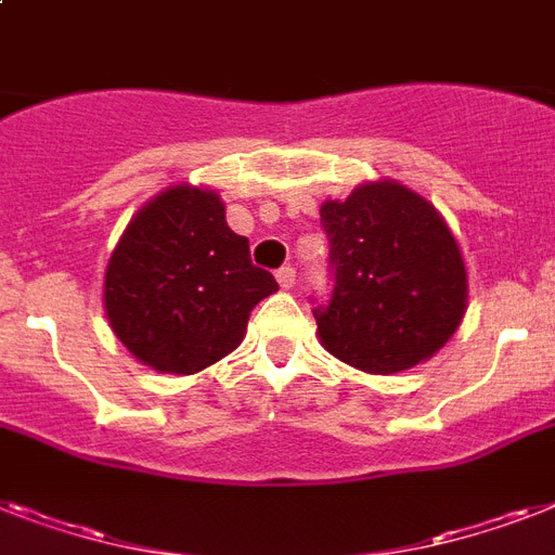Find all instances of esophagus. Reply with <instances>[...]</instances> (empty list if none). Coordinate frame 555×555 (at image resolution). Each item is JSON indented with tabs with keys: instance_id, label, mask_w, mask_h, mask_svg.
Masks as SVG:
<instances>
[{
	"instance_id": "esophagus-1",
	"label": "esophagus",
	"mask_w": 555,
	"mask_h": 555,
	"mask_svg": "<svg viewBox=\"0 0 555 555\" xmlns=\"http://www.w3.org/2000/svg\"><path fill=\"white\" fill-rule=\"evenodd\" d=\"M276 282L282 291H291L293 285H296V270L291 268V264H285V268L276 270Z\"/></svg>"
}]
</instances>
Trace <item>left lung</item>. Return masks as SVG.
Masks as SVG:
<instances>
[{"label":"left lung","mask_w":555,"mask_h":555,"mask_svg":"<svg viewBox=\"0 0 555 555\" xmlns=\"http://www.w3.org/2000/svg\"><path fill=\"white\" fill-rule=\"evenodd\" d=\"M333 291L313 299L322 345L364 373H399L453 336L467 299L456 238L434 205L396 182L324 202Z\"/></svg>","instance_id":"left-lung-1"}]
</instances>
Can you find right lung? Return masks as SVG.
I'll return each mask as SVG.
<instances>
[{"label":"right lung","mask_w":555,"mask_h":555,"mask_svg":"<svg viewBox=\"0 0 555 555\" xmlns=\"http://www.w3.org/2000/svg\"><path fill=\"white\" fill-rule=\"evenodd\" d=\"M273 291L276 279L250 262L219 196L179 184L128 224L107 264L105 310L139 362L188 376L231 353Z\"/></svg>","instance_id":"add662e5"}]
</instances>
